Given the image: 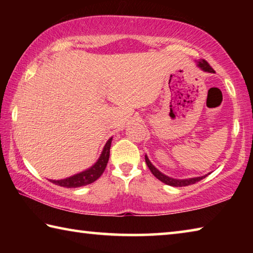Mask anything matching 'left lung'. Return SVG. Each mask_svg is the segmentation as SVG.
<instances>
[{
    "mask_svg": "<svg viewBox=\"0 0 253 253\" xmlns=\"http://www.w3.org/2000/svg\"><path fill=\"white\" fill-rule=\"evenodd\" d=\"M196 66H198L201 70H203L205 72H214V70L212 69L211 67H210L209 63L205 61V60H200V61L196 62ZM145 162H146V164L148 166V169H151V172L153 173L154 176L156 178L160 179L163 183L168 184V185L170 186H176V187H181V186H187V185H191V184H195L196 182L201 181V179H203L204 177H207L208 175H203V176H198V177H191V178H184V179H178V178H173V177H169L168 175L163 174L161 170H158L155 166L152 164V162L148 160L147 155H145Z\"/></svg>",
    "mask_w": 253,
    "mask_h": 253,
    "instance_id": "obj_1",
    "label": "left lung"
}]
</instances>
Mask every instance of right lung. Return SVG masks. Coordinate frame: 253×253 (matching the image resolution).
Segmentation results:
<instances>
[{"label": "right lung", "instance_id": "1", "mask_svg": "<svg viewBox=\"0 0 253 253\" xmlns=\"http://www.w3.org/2000/svg\"><path fill=\"white\" fill-rule=\"evenodd\" d=\"M111 140H113V137L107 140L106 145L104 146V149L100 154L99 158H98L97 162L90 168L83 170V172L77 173L72 175L70 177L62 178V179H49L51 183L55 184V185L62 186V187H81L84 185H88V184H91L96 181V179L101 176V174L104 173V170L107 166V163L109 161V154H110V145Z\"/></svg>", "mask_w": 253, "mask_h": 253}]
</instances>
